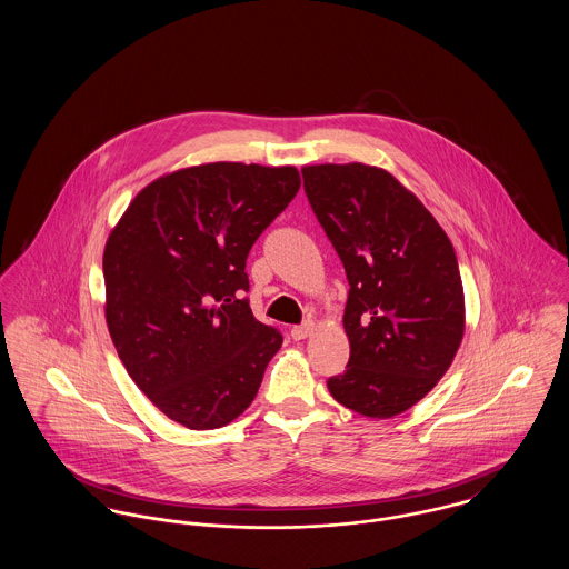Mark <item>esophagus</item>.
I'll return each mask as SVG.
<instances>
[{"instance_id": "obj_1", "label": "esophagus", "mask_w": 569, "mask_h": 569, "mask_svg": "<svg viewBox=\"0 0 569 569\" xmlns=\"http://www.w3.org/2000/svg\"><path fill=\"white\" fill-rule=\"evenodd\" d=\"M311 332H313V325H311V322H305L302 326H293V328H291V337H293L296 341L307 339Z\"/></svg>"}]
</instances>
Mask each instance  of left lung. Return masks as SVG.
<instances>
[{
    "label": "left lung",
    "mask_w": 569,
    "mask_h": 569,
    "mask_svg": "<svg viewBox=\"0 0 569 569\" xmlns=\"http://www.w3.org/2000/svg\"><path fill=\"white\" fill-rule=\"evenodd\" d=\"M309 203L350 284V359L326 381L361 416L392 418L449 370L465 337V289L453 244L388 170L368 163L302 168Z\"/></svg>",
    "instance_id": "left-lung-1"
}]
</instances>
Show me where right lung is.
Returning a JSON list of instances; mask_svg holds the SVG:
<instances>
[{"instance_id":"1","label":"right lung","mask_w":569,"mask_h":569,"mask_svg":"<svg viewBox=\"0 0 569 569\" xmlns=\"http://www.w3.org/2000/svg\"><path fill=\"white\" fill-rule=\"evenodd\" d=\"M296 166L199 163L144 186L102 253L104 320L170 420L217 429L251 406L282 335L244 300V260L300 190Z\"/></svg>"}]
</instances>
